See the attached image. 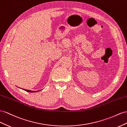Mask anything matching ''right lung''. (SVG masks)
Returning <instances> with one entry per match:
<instances>
[{
  "label": "right lung",
  "mask_w": 127,
  "mask_h": 127,
  "mask_svg": "<svg viewBox=\"0 0 127 127\" xmlns=\"http://www.w3.org/2000/svg\"><path fill=\"white\" fill-rule=\"evenodd\" d=\"M23 90H25V91H26L27 92H30V93H35V92H38L40 91V90H37V91H33V90H27V89H22Z\"/></svg>",
  "instance_id": "obj_1"
}]
</instances>
